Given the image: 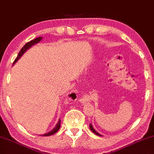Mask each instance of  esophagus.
Instances as JSON below:
<instances>
[{"instance_id": "esophagus-1", "label": "esophagus", "mask_w": 154, "mask_h": 154, "mask_svg": "<svg viewBox=\"0 0 154 154\" xmlns=\"http://www.w3.org/2000/svg\"><path fill=\"white\" fill-rule=\"evenodd\" d=\"M72 95H74V96H75V93H72Z\"/></svg>"}]
</instances>
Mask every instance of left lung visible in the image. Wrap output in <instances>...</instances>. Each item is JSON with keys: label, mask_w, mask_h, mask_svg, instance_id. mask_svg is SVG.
I'll use <instances>...</instances> for the list:
<instances>
[{"label": "left lung", "mask_w": 154, "mask_h": 154, "mask_svg": "<svg viewBox=\"0 0 154 154\" xmlns=\"http://www.w3.org/2000/svg\"><path fill=\"white\" fill-rule=\"evenodd\" d=\"M90 130H91V131H93V133H94V134H96V135H98V136H101L100 135V134H99V133H98V132H96V131H95V129H94V128H93V126H92V125H91V124H90Z\"/></svg>", "instance_id": "8db88e82"}]
</instances>
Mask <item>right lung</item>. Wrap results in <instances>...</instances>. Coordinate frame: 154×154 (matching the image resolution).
I'll return each instance as SVG.
<instances>
[{
	"label": "right lung",
	"instance_id": "obj_1",
	"mask_svg": "<svg viewBox=\"0 0 154 154\" xmlns=\"http://www.w3.org/2000/svg\"><path fill=\"white\" fill-rule=\"evenodd\" d=\"M42 37L36 38H35V39H34V40H32V41H30L29 42L26 43V44H25V45L23 46V47H22V49H21V50H20V51L19 52V53H18V56H17V58H15V61H14L13 64H15V63L17 61H18V60L19 59V58H20V57H21V55H23V54L25 52H26V50H28V49L30 48V47H31L32 46V45H34V44H37V43H38L39 42H40L41 40H42ZM60 127H61V119H59V121H58V123H57V124H56V126H55V128H54L51 131H50V132H49V133H47V134H44V135H42V136H48L53 135V134H55V133H56L57 131H58V130H59Z\"/></svg>",
	"mask_w": 154,
	"mask_h": 154
}]
</instances>
